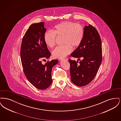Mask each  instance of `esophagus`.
Returning a JSON list of instances; mask_svg holds the SVG:
<instances>
[{"label":"esophagus","instance_id":"esophagus-1","mask_svg":"<svg viewBox=\"0 0 121 121\" xmlns=\"http://www.w3.org/2000/svg\"><path fill=\"white\" fill-rule=\"evenodd\" d=\"M60 60H65V61H67L68 59L66 58H62V59H60Z\"/></svg>","mask_w":121,"mask_h":121}]
</instances>
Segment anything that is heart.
<instances>
[{
    "label": "heart",
    "mask_w": 121,
    "mask_h": 121,
    "mask_svg": "<svg viewBox=\"0 0 121 121\" xmlns=\"http://www.w3.org/2000/svg\"><path fill=\"white\" fill-rule=\"evenodd\" d=\"M84 30L78 23L67 21L55 25L53 31H48L44 33L43 39L47 46L52 48L55 45L56 35L63 37L62 46H57L52 51L54 58L62 59L72 51V47L79 46L83 40Z\"/></svg>",
    "instance_id": "b5f03b06"
}]
</instances>
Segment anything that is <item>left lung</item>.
I'll use <instances>...</instances> for the list:
<instances>
[{
	"label": "left lung",
	"mask_w": 121,
	"mask_h": 121,
	"mask_svg": "<svg viewBox=\"0 0 121 121\" xmlns=\"http://www.w3.org/2000/svg\"><path fill=\"white\" fill-rule=\"evenodd\" d=\"M84 34L81 43L71 54L78 58L79 64L69 59L71 81L76 85L84 86L94 79L102 60V43L98 31L89 24L84 28Z\"/></svg>",
	"instance_id": "left-lung-1"
}]
</instances>
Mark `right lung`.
<instances>
[{
  "label": "right lung",
  "instance_id": "right-lung-1",
  "mask_svg": "<svg viewBox=\"0 0 121 121\" xmlns=\"http://www.w3.org/2000/svg\"><path fill=\"white\" fill-rule=\"evenodd\" d=\"M46 31L44 22L32 24L23 36L20 50L24 74L33 86L41 90L51 84L52 68L58 63L57 59L42 63V60L51 55L43 39Z\"/></svg>",
  "mask_w": 121,
  "mask_h": 121
}]
</instances>
